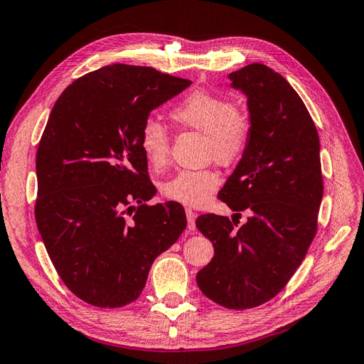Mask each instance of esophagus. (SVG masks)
<instances>
[{"instance_id":"obj_1","label":"esophagus","mask_w":364,"mask_h":364,"mask_svg":"<svg viewBox=\"0 0 364 364\" xmlns=\"http://www.w3.org/2000/svg\"><path fill=\"white\" fill-rule=\"evenodd\" d=\"M185 214H186V220H188V229L196 230V214H194V211H191V209H186Z\"/></svg>"}]
</instances>
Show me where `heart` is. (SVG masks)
I'll return each instance as SVG.
<instances>
[{
	"label": "heart",
	"instance_id": "b5f03b06",
	"mask_svg": "<svg viewBox=\"0 0 364 364\" xmlns=\"http://www.w3.org/2000/svg\"><path fill=\"white\" fill-rule=\"evenodd\" d=\"M178 123L205 134V155L223 165H230L246 153L252 124L249 115L226 97L197 91L185 97L171 109ZM139 149L155 168L167 164L170 138L167 129L155 118H149L139 132ZM220 174L215 170H181L161 185L165 199L190 208L203 206L218 188Z\"/></svg>",
	"mask_w": 364,
	"mask_h": 364
}]
</instances>
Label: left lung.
<instances>
[{"label":"left lung","instance_id":"left-lung-1","mask_svg":"<svg viewBox=\"0 0 364 364\" xmlns=\"http://www.w3.org/2000/svg\"><path fill=\"white\" fill-rule=\"evenodd\" d=\"M247 97L250 142L218 193L247 222L205 214L196 226L213 241L214 257L197 273L202 293L230 310L277 296L301 266L317 230L323 196L321 142L313 119L290 83L262 63L229 74Z\"/></svg>","mask_w":364,"mask_h":364}]
</instances>
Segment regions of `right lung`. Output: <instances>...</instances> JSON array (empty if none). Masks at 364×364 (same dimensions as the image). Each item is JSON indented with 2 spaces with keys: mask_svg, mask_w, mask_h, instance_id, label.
<instances>
[{
  "mask_svg": "<svg viewBox=\"0 0 364 364\" xmlns=\"http://www.w3.org/2000/svg\"><path fill=\"white\" fill-rule=\"evenodd\" d=\"M190 85L114 63L73 82L51 109L36 153V225L60 279L87 304L138 299L153 261L183 232L181 205L146 203L156 188L139 132Z\"/></svg>",
  "mask_w": 364,
  "mask_h": 364,
  "instance_id": "1",
  "label": "right lung"
}]
</instances>
